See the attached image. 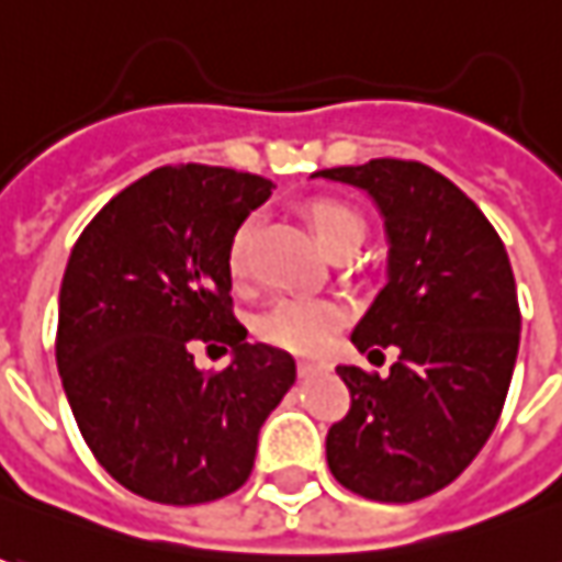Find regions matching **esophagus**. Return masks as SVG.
<instances>
[{"mask_svg": "<svg viewBox=\"0 0 562 562\" xmlns=\"http://www.w3.org/2000/svg\"><path fill=\"white\" fill-rule=\"evenodd\" d=\"M329 370H333V363H326V360H301L299 363L301 376H317V373H329Z\"/></svg>", "mask_w": 562, "mask_h": 562, "instance_id": "obj_1", "label": "esophagus"}]
</instances>
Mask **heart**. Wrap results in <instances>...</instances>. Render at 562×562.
Returning <instances> with one entry per match:
<instances>
[{
	"mask_svg": "<svg viewBox=\"0 0 562 562\" xmlns=\"http://www.w3.org/2000/svg\"><path fill=\"white\" fill-rule=\"evenodd\" d=\"M304 221L311 226L314 239L329 255H336L339 248H348V245H360V239H363V217L355 207L336 202V199H314V202H307ZM251 233H255V226L243 223L233 233V239H229L226 267H229V277L236 282H243L248 277V267H251ZM341 319H345V311L336 301L285 299L277 301L258 319V336L282 348V351L317 355L339 333Z\"/></svg>",
	"mask_w": 562,
	"mask_h": 562,
	"instance_id": "1",
	"label": "heart"
}]
</instances>
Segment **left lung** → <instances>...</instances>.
Segmentation results:
<instances>
[{"instance_id":"obj_1","label":"left lung","mask_w":562,"mask_h":562,"mask_svg":"<svg viewBox=\"0 0 562 562\" xmlns=\"http://www.w3.org/2000/svg\"><path fill=\"white\" fill-rule=\"evenodd\" d=\"M314 177L363 189L385 221L389 282L351 341L397 348L389 376L336 367L351 411L326 436L348 492L411 504L463 473L497 426L519 351L510 258L488 217L419 161L373 158Z\"/></svg>"}]
</instances>
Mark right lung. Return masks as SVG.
<instances>
[{"mask_svg": "<svg viewBox=\"0 0 562 562\" xmlns=\"http://www.w3.org/2000/svg\"><path fill=\"white\" fill-rule=\"evenodd\" d=\"M273 183L229 167H158L89 221L58 295L55 360L89 451L133 494L189 507L243 488L295 360L245 341L226 251ZM195 344L234 351L204 374Z\"/></svg>", "mask_w": 562, "mask_h": 562, "instance_id": "add662e5", "label": "right lung"}]
</instances>
